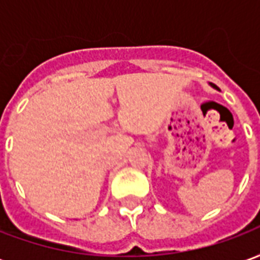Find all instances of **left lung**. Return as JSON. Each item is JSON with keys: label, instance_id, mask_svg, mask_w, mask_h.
Masks as SVG:
<instances>
[{"label": "left lung", "instance_id": "8db88e82", "mask_svg": "<svg viewBox=\"0 0 260 260\" xmlns=\"http://www.w3.org/2000/svg\"><path fill=\"white\" fill-rule=\"evenodd\" d=\"M210 86H212L213 89H217V86H216V85H213V83H210Z\"/></svg>", "mask_w": 260, "mask_h": 260}]
</instances>
